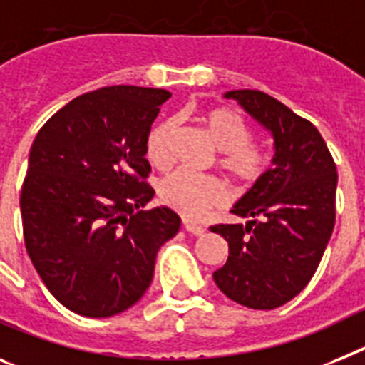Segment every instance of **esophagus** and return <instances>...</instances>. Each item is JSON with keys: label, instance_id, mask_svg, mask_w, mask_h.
I'll return each instance as SVG.
<instances>
[{"label": "esophagus", "instance_id": "obj_1", "mask_svg": "<svg viewBox=\"0 0 365 365\" xmlns=\"http://www.w3.org/2000/svg\"><path fill=\"white\" fill-rule=\"evenodd\" d=\"M183 226H185V230H187L189 234H195V235H202L204 232H206V228L200 225H195V222H191V220H185L183 222Z\"/></svg>", "mask_w": 365, "mask_h": 365}]
</instances>
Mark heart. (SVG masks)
I'll use <instances>...</instances> for the list:
<instances>
[{
	"instance_id": "heart-1",
	"label": "heart",
	"mask_w": 365,
	"mask_h": 365,
	"mask_svg": "<svg viewBox=\"0 0 365 365\" xmlns=\"http://www.w3.org/2000/svg\"><path fill=\"white\" fill-rule=\"evenodd\" d=\"M207 135L222 152L219 165L241 185H252L265 174L271 155L263 146L252 143L250 124L234 109L215 107L202 116ZM178 118H165L146 137V159L155 168H167L173 161V140ZM159 200L185 219L198 220L228 202V187L215 176H198L176 170L159 183Z\"/></svg>"
}]
</instances>
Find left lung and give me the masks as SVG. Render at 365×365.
Listing matches in <instances>:
<instances>
[{"mask_svg":"<svg viewBox=\"0 0 365 365\" xmlns=\"http://www.w3.org/2000/svg\"><path fill=\"white\" fill-rule=\"evenodd\" d=\"M226 98L271 130L277 154L232 210L249 225L211 226L228 241V259L213 280L237 304L272 310L304 289L323 258L336 222L338 170L317 128L277 98L252 88Z\"/></svg>","mask_w":365,"mask_h":365,"instance_id":"left-lung-1","label":"left lung"}]
</instances>
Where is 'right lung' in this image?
Listing matches in <instances>:
<instances>
[{"mask_svg":"<svg viewBox=\"0 0 365 365\" xmlns=\"http://www.w3.org/2000/svg\"><path fill=\"white\" fill-rule=\"evenodd\" d=\"M165 88L113 85L73 98L36 133L21 183L26 250L51 295L85 317L135 304L182 219L152 200L146 137Z\"/></svg>","mask_w":365,"mask_h":365,"instance_id":"1","label":"right lung"}]
</instances>
